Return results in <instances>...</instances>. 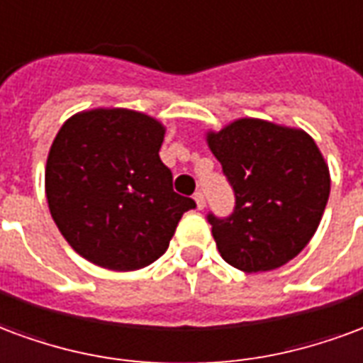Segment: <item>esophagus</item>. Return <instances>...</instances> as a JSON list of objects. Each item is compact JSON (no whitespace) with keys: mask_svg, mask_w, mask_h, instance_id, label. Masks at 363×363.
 I'll return each mask as SVG.
<instances>
[{"mask_svg":"<svg viewBox=\"0 0 363 363\" xmlns=\"http://www.w3.org/2000/svg\"><path fill=\"white\" fill-rule=\"evenodd\" d=\"M193 199H195V203H197V208H205V205H207V201H205V195H203V193H195V195H193Z\"/></svg>","mask_w":363,"mask_h":363,"instance_id":"34e87169","label":"esophagus"}]
</instances>
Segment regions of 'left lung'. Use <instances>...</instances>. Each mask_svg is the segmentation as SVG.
Masks as SVG:
<instances>
[{"mask_svg": "<svg viewBox=\"0 0 363 363\" xmlns=\"http://www.w3.org/2000/svg\"><path fill=\"white\" fill-rule=\"evenodd\" d=\"M207 145L234 187L228 218L208 214L222 259L243 272L286 265L319 228L329 166L303 129L240 118L207 131Z\"/></svg>", "mask_w": 363, "mask_h": 363, "instance_id": "left-lung-1", "label": "left lung"}]
</instances>
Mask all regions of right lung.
Here are the masks:
<instances>
[{
    "label": "right lung",
    "mask_w": 363,
    "mask_h": 363,
    "mask_svg": "<svg viewBox=\"0 0 363 363\" xmlns=\"http://www.w3.org/2000/svg\"><path fill=\"white\" fill-rule=\"evenodd\" d=\"M166 127L127 108L71 116L46 162V199L71 247L110 271H137L168 250L195 201L172 189L160 160Z\"/></svg>",
    "instance_id": "add662e5"
}]
</instances>
